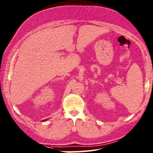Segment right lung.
I'll return each instance as SVG.
<instances>
[{
  "label": "right lung",
  "instance_id": "obj_1",
  "mask_svg": "<svg viewBox=\"0 0 153 153\" xmlns=\"http://www.w3.org/2000/svg\"><path fill=\"white\" fill-rule=\"evenodd\" d=\"M48 119H49V118H48ZM46 120H47V119H46V120H43V121H46Z\"/></svg>",
  "mask_w": 153,
  "mask_h": 153
}]
</instances>
